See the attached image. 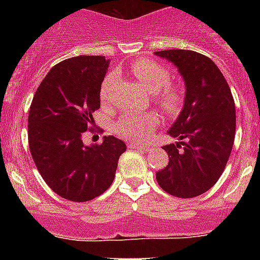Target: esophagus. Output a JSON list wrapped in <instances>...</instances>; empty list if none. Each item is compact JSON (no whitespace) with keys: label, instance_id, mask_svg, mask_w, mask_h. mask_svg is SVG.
<instances>
[{"label":"esophagus","instance_id":"34e87169","mask_svg":"<svg viewBox=\"0 0 260 260\" xmlns=\"http://www.w3.org/2000/svg\"><path fill=\"white\" fill-rule=\"evenodd\" d=\"M130 148H137V150H142V151H150L151 147L150 146H144V144H137V143H133L130 144Z\"/></svg>","mask_w":260,"mask_h":260}]
</instances>
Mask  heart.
Returning a JSON list of instances; mask_svg holds the SVG:
<instances>
[{"label":"heart","instance_id":"heart-1","mask_svg":"<svg viewBox=\"0 0 260 260\" xmlns=\"http://www.w3.org/2000/svg\"><path fill=\"white\" fill-rule=\"evenodd\" d=\"M133 73L141 80L150 93H156L155 100L158 108L168 117H177L185 105V89L181 84L171 83V71L164 65L151 59H139L133 65ZM118 71H110L100 87V99L103 103L109 102L112 88L118 83ZM155 113L134 114L125 113L117 121L114 132L127 141L143 142L152 135L158 125Z\"/></svg>","mask_w":260,"mask_h":260}]
</instances>
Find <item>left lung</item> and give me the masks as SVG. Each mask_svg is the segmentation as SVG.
<instances>
[{
  "label": "left lung",
  "instance_id": "obj_1",
  "mask_svg": "<svg viewBox=\"0 0 260 260\" xmlns=\"http://www.w3.org/2000/svg\"><path fill=\"white\" fill-rule=\"evenodd\" d=\"M156 56L171 61L185 80V105L168 134L180 142L162 147L167 167L156 173L164 191L194 198L210 190L225 169L236 134V107L215 62L194 50L168 49Z\"/></svg>",
  "mask_w": 260,
  "mask_h": 260
}]
</instances>
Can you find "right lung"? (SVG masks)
<instances>
[{"instance_id":"1","label":"right lung","mask_w":260,"mask_h":260,"mask_svg":"<svg viewBox=\"0 0 260 260\" xmlns=\"http://www.w3.org/2000/svg\"><path fill=\"white\" fill-rule=\"evenodd\" d=\"M109 61L78 56L53 66L28 113V144L39 173L53 191L71 202H87L109 189L126 144L105 135L84 146L82 135L100 108V87Z\"/></svg>"}]
</instances>
